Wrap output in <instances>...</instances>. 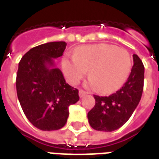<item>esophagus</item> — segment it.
Segmentation results:
<instances>
[{"mask_svg": "<svg viewBox=\"0 0 159 159\" xmlns=\"http://www.w3.org/2000/svg\"><path fill=\"white\" fill-rule=\"evenodd\" d=\"M86 95H87V92H84V91H82V90H80L79 91V97L82 98V97H85Z\"/></svg>", "mask_w": 159, "mask_h": 159, "instance_id": "34e87169", "label": "esophagus"}]
</instances>
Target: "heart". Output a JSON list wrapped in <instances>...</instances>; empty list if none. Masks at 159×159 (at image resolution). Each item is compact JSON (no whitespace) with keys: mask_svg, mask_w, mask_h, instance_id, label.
Instances as JSON below:
<instances>
[{"mask_svg":"<svg viewBox=\"0 0 159 159\" xmlns=\"http://www.w3.org/2000/svg\"><path fill=\"white\" fill-rule=\"evenodd\" d=\"M68 82L77 84L89 71L87 86L102 94L116 92L127 81L133 61L129 52L108 43L77 48L74 55H66L62 62Z\"/></svg>","mask_w":159,"mask_h":159,"instance_id":"1","label":"heart"}]
</instances>
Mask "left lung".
<instances>
[{"label":"left lung","instance_id":"1","mask_svg":"<svg viewBox=\"0 0 159 159\" xmlns=\"http://www.w3.org/2000/svg\"><path fill=\"white\" fill-rule=\"evenodd\" d=\"M126 82L109 97L94 95L96 104L87 114L90 125L96 130L111 132L128 121L139 103L143 90L144 67L138 55Z\"/></svg>","mask_w":159,"mask_h":159}]
</instances>
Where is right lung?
<instances>
[{"label":"right lung","instance_id":"right-lung-1","mask_svg":"<svg viewBox=\"0 0 159 159\" xmlns=\"http://www.w3.org/2000/svg\"><path fill=\"white\" fill-rule=\"evenodd\" d=\"M67 43L49 42L31 48L19 62L16 92L24 113L41 130H57L67 122L70 105L79 101L78 90L66 83L54 59Z\"/></svg>","mask_w":159,"mask_h":159}]
</instances>
